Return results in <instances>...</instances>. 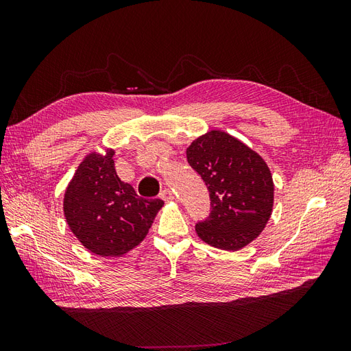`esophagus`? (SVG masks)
Returning a JSON list of instances; mask_svg holds the SVG:
<instances>
[{"instance_id": "1", "label": "esophagus", "mask_w": 351, "mask_h": 351, "mask_svg": "<svg viewBox=\"0 0 351 351\" xmlns=\"http://www.w3.org/2000/svg\"><path fill=\"white\" fill-rule=\"evenodd\" d=\"M159 196H161V199H162V200H165V202H171V200H174V195H173V192H171V190H169V189L162 190L161 195H159Z\"/></svg>"}]
</instances>
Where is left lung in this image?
<instances>
[{
	"label": "left lung",
	"mask_w": 351,
	"mask_h": 351,
	"mask_svg": "<svg viewBox=\"0 0 351 351\" xmlns=\"http://www.w3.org/2000/svg\"><path fill=\"white\" fill-rule=\"evenodd\" d=\"M187 162L204 180L210 215L196 224L199 239L234 252L263 231L274 206V182L263 158L237 137L209 130L186 151Z\"/></svg>",
	"instance_id": "obj_1"
}]
</instances>
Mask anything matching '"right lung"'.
I'll return each instance as SVG.
<instances>
[{"label":"right lung","mask_w":351,"mask_h":351,"mask_svg":"<svg viewBox=\"0 0 351 351\" xmlns=\"http://www.w3.org/2000/svg\"><path fill=\"white\" fill-rule=\"evenodd\" d=\"M115 151H92L83 158L62 199L70 231L89 252L119 258L143 241L161 199H142L117 176Z\"/></svg>","instance_id":"obj_1"}]
</instances>
